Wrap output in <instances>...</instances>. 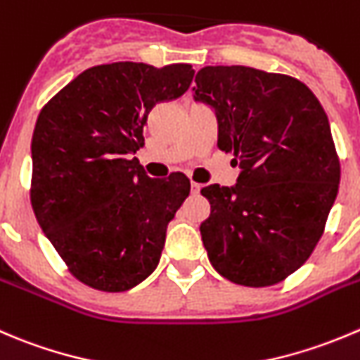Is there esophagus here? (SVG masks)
Segmentation results:
<instances>
[{"instance_id": "obj_1", "label": "esophagus", "mask_w": 360, "mask_h": 360, "mask_svg": "<svg viewBox=\"0 0 360 360\" xmlns=\"http://www.w3.org/2000/svg\"><path fill=\"white\" fill-rule=\"evenodd\" d=\"M200 188H202V184H198V183H191V193H198V191H200Z\"/></svg>"}]
</instances>
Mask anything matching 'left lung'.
<instances>
[{"mask_svg":"<svg viewBox=\"0 0 360 360\" xmlns=\"http://www.w3.org/2000/svg\"><path fill=\"white\" fill-rule=\"evenodd\" d=\"M195 100L214 109L218 148L233 153V188L209 184L200 233L212 267L271 287L309 258L326 229L341 167L329 120L306 84L250 66H205Z\"/></svg>","mask_w":360,"mask_h":360,"instance_id":"8db88e82","label":"left lung"}]
</instances>
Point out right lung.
<instances>
[{"instance_id": "obj_1", "label": "right lung", "mask_w": 360, "mask_h": 360, "mask_svg": "<svg viewBox=\"0 0 360 360\" xmlns=\"http://www.w3.org/2000/svg\"><path fill=\"white\" fill-rule=\"evenodd\" d=\"M195 70L120 61L87 68L38 114L30 197L37 221L70 274L124 292L158 265L167 225L190 179H151L134 158L156 103L188 91Z\"/></svg>"}]
</instances>
